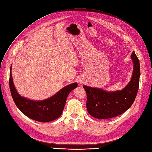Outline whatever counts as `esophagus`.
<instances>
[{"label":"esophagus","instance_id":"34e87169","mask_svg":"<svg viewBox=\"0 0 152 152\" xmlns=\"http://www.w3.org/2000/svg\"><path fill=\"white\" fill-rule=\"evenodd\" d=\"M79 82H80V84H81V81H80Z\"/></svg>","mask_w":152,"mask_h":152}]
</instances>
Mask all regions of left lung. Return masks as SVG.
<instances>
[{
    "label": "left lung",
    "mask_w": 152,
    "mask_h": 152,
    "mask_svg": "<svg viewBox=\"0 0 152 152\" xmlns=\"http://www.w3.org/2000/svg\"><path fill=\"white\" fill-rule=\"evenodd\" d=\"M131 58L134 64L132 77L122 90L108 92L83 86L87 94V110L91 116L98 119L117 117L125 112L134 103L139 88L140 66L134 51Z\"/></svg>",
    "instance_id": "obj_1"
}]
</instances>
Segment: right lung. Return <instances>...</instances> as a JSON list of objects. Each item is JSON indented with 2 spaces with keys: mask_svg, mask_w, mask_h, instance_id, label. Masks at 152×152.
I'll use <instances>...</instances> for the list:
<instances>
[{
  "mask_svg": "<svg viewBox=\"0 0 152 152\" xmlns=\"http://www.w3.org/2000/svg\"><path fill=\"white\" fill-rule=\"evenodd\" d=\"M10 70V87L16 107L26 117L38 122L53 121L60 117L65 107L68 95L78 86L76 82L68 85L47 99L30 100L22 97L18 93L12 81L11 66Z\"/></svg>",
  "mask_w": 152,
  "mask_h": 152,
  "instance_id": "add662e5",
  "label": "right lung"
}]
</instances>
